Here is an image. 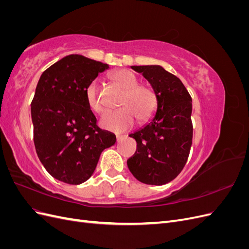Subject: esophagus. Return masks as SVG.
<instances>
[{
	"label": "esophagus",
	"instance_id": "1",
	"mask_svg": "<svg viewBox=\"0 0 249 249\" xmlns=\"http://www.w3.org/2000/svg\"><path fill=\"white\" fill-rule=\"evenodd\" d=\"M122 138H123V135H119V134L116 135V140H117V142H119L120 140H122Z\"/></svg>",
	"mask_w": 249,
	"mask_h": 249
}]
</instances>
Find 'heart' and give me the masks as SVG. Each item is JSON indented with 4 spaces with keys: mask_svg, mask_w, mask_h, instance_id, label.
<instances>
[{
    "mask_svg": "<svg viewBox=\"0 0 249 249\" xmlns=\"http://www.w3.org/2000/svg\"><path fill=\"white\" fill-rule=\"evenodd\" d=\"M111 79L124 92L118 110H108L100 119V125L111 132H124L140 122H146L156 111L157 96L154 90L144 85H138L136 74L129 70H119L111 74ZM86 100L89 108L94 112L103 111L97 82L90 83L86 89Z\"/></svg>",
    "mask_w": 249,
    "mask_h": 249,
    "instance_id": "heart-1",
    "label": "heart"
}]
</instances>
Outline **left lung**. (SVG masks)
Listing matches in <instances>:
<instances>
[{"label": "left lung", "mask_w": 249, "mask_h": 249, "mask_svg": "<svg viewBox=\"0 0 249 249\" xmlns=\"http://www.w3.org/2000/svg\"><path fill=\"white\" fill-rule=\"evenodd\" d=\"M142 73L157 96L153 119L129 136L137 142L127 160L132 175L147 185H164L176 178L189 157L192 144V99L178 77L161 65L131 66Z\"/></svg>", "instance_id": "1"}]
</instances>
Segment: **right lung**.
Segmentation results:
<instances>
[{
	"label": "right lung",
	"instance_id": "1",
	"mask_svg": "<svg viewBox=\"0 0 249 249\" xmlns=\"http://www.w3.org/2000/svg\"><path fill=\"white\" fill-rule=\"evenodd\" d=\"M109 65L82 55H69L44 71L31 104L34 144L50 175L80 185L93 175L115 135L101 130L86 100V89Z\"/></svg>",
	"mask_w": 249,
	"mask_h": 249
}]
</instances>
